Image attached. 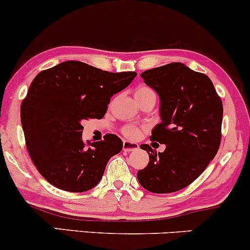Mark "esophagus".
I'll return each mask as SVG.
<instances>
[{
	"instance_id": "34e87169",
	"label": "esophagus",
	"mask_w": 250,
	"mask_h": 250,
	"mask_svg": "<svg viewBox=\"0 0 250 250\" xmlns=\"http://www.w3.org/2000/svg\"><path fill=\"white\" fill-rule=\"evenodd\" d=\"M139 149V145L134 142H129V141H123V150L125 151H133Z\"/></svg>"
}]
</instances>
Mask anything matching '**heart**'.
Instances as JSON below:
<instances>
[{
	"mask_svg": "<svg viewBox=\"0 0 250 250\" xmlns=\"http://www.w3.org/2000/svg\"><path fill=\"white\" fill-rule=\"evenodd\" d=\"M146 96H155L153 89L146 87V85H141V87L136 89V91H135V97H136V99H142V97ZM140 133H141L140 129L134 127V125H127V127L123 128V134H125V136L128 137V139H137V137L140 136Z\"/></svg>",
	"mask_w": 250,
	"mask_h": 250,
	"instance_id": "heart-1",
	"label": "heart"
}]
</instances>
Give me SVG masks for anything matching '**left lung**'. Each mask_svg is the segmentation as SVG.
<instances>
[{"mask_svg":"<svg viewBox=\"0 0 250 250\" xmlns=\"http://www.w3.org/2000/svg\"><path fill=\"white\" fill-rule=\"evenodd\" d=\"M141 77L160 96L161 123L151 141L166 145L156 153L148 145V166L137 171L143 188L155 194L181 190L203 173L219 150L223 107L207 75L180 62L143 71Z\"/></svg>","mask_w":250,"mask_h":250,"instance_id":"left-lung-1","label":"left lung"}]
</instances>
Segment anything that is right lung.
<instances>
[{
	"mask_svg": "<svg viewBox=\"0 0 250 250\" xmlns=\"http://www.w3.org/2000/svg\"><path fill=\"white\" fill-rule=\"evenodd\" d=\"M135 71L109 73L80 61L43 70L21 104L25 146L34 165L50 185L71 193L95 187L123 143L114 134L102 141L82 140V121L102 119L110 97L130 84Z\"/></svg>",
	"mask_w": 250,
	"mask_h": 250,
	"instance_id": "right-lung-1",
	"label": "right lung"
}]
</instances>
